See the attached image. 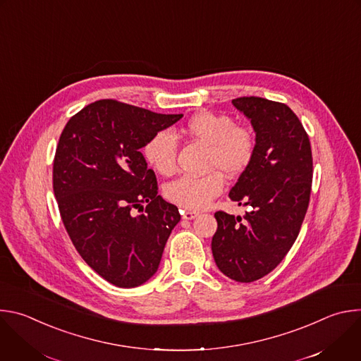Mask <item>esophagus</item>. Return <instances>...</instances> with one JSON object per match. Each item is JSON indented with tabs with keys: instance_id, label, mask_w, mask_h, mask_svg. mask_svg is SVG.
I'll list each match as a JSON object with an SVG mask.
<instances>
[{
	"instance_id": "esophagus-1",
	"label": "esophagus",
	"mask_w": 361,
	"mask_h": 361,
	"mask_svg": "<svg viewBox=\"0 0 361 361\" xmlns=\"http://www.w3.org/2000/svg\"><path fill=\"white\" fill-rule=\"evenodd\" d=\"M197 216H198L197 212H184V213H183V219H184V220H192V219H195Z\"/></svg>"
}]
</instances>
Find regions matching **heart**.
Masks as SVG:
<instances>
[{
	"mask_svg": "<svg viewBox=\"0 0 361 361\" xmlns=\"http://www.w3.org/2000/svg\"><path fill=\"white\" fill-rule=\"evenodd\" d=\"M183 133L209 147L207 166L217 170L202 177L184 176L174 180L166 187V197L184 210H202L224 188L223 174L218 170L230 177L245 171L254 157L255 140L248 128L237 126L230 116L216 113L192 116ZM142 154L154 171L173 174L177 160L176 137L169 130L156 133L145 142Z\"/></svg>",
	"mask_w": 361,
	"mask_h": 361,
	"instance_id": "b5f03b06",
	"label": "heart"
}]
</instances>
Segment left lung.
<instances>
[{
	"label": "left lung",
	"instance_id": "left-lung-1",
	"mask_svg": "<svg viewBox=\"0 0 361 361\" xmlns=\"http://www.w3.org/2000/svg\"><path fill=\"white\" fill-rule=\"evenodd\" d=\"M233 106L255 131L252 161L230 191L250 212L243 217L217 212L212 250L223 274L251 283L281 263L300 233L310 201L313 156L301 121L283 102L240 97Z\"/></svg>",
	"mask_w": 361,
	"mask_h": 361
}]
</instances>
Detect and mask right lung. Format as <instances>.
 I'll use <instances>...</instances> for the list:
<instances>
[{
  "label": "right lung",
  "mask_w": 361,
  "mask_h": 361,
  "mask_svg": "<svg viewBox=\"0 0 361 361\" xmlns=\"http://www.w3.org/2000/svg\"><path fill=\"white\" fill-rule=\"evenodd\" d=\"M181 117L98 99L61 133L53 167L61 220L82 260L117 287H137L156 274L181 219L157 194L156 174L140 151Z\"/></svg>",
  "instance_id": "add662e5"
}]
</instances>
